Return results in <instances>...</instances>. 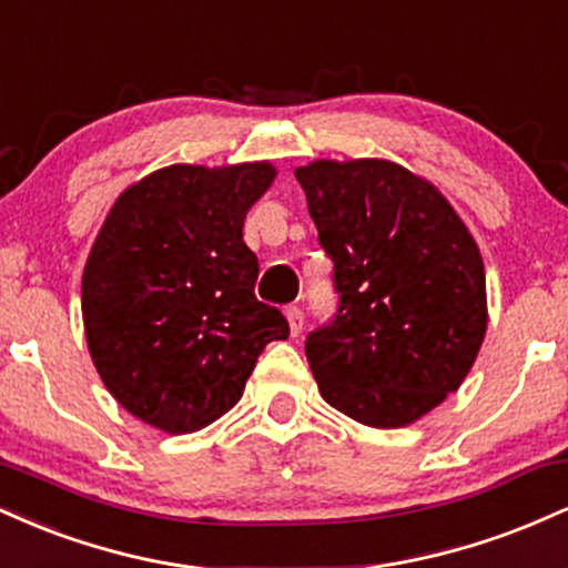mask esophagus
I'll return each mask as SVG.
<instances>
[{
  "instance_id": "obj_1",
  "label": "esophagus",
  "mask_w": 568,
  "mask_h": 568,
  "mask_svg": "<svg viewBox=\"0 0 568 568\" xmlns=\"http://www.w3.org/2000/svg\"><path fill=\"white\" fill-rule=\"evenodd\" d=\"M285 317H288L291 336L302 334V328H304V312L298 310V306H288V310H285Z\"/></svg>"
}]
</instances>
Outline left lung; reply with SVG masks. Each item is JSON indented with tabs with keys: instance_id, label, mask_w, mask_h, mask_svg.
I'll list each match as a JSON object with an SVG mask.
<instances>
[{
	"instance_id": "1",
	"label": "left lung",
	"mask_w": 568,
	"mask_h": 568,
	"mask_svg": "<svg viewBox=\"0 0 568 568\" xmlns=\"http://www.w3.org/2000/svg\"><path fill=\"white\" fill-rule=\"evenodd\" d=\"M296 179L342 293L304 344L323 400L368 427L414 425L484 344L478 243L440 189L397 162L315 160Z\"/></svg>"
}]
</instances>
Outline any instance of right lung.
<instances>
[{
  "mask_svg": "<svg viewBox=\"0 0 568 568\" xmlns=\"http://www.w3.org/2000/svg\"><path fill=\"white\" fill-rule=\"evenodd\" d=\"M270 162L168 165L116 197L82 272L93 366L128 414L168 435L197 433L243 397L288 321L256 298L243 243Z\"/></svg>",
  "mask_w": 568,
  "mask_h": 568,
  "instance_id": "add662e5",
  "label": "right lung"
}]
</instances>
